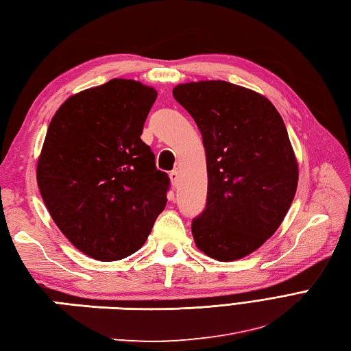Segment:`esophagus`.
I'll use <instances>...</instances> for the list:
<instances>
[{"label": "esophagus", "mask_w": 351, "mask_h": 351, "mask_svg": "<svg viewBox=\"0 0 351 351\" xmlns=\"http://www.w3.org/2000/svg\"><path fill=\"white\" fill-rule=\"evenodd\" d=\"M169 178H171V183H173V186H177V183H178V171L177 169L171 171Z\"/></svg>", "instance_id": "34e87169"}]
</instances>
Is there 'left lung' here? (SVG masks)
<instances>
[{
	"label": "left lung",
	"instance_id": "obj_1",
	"mask_svg": "<svg viewBox=\"0 0 351 351\" xmlns=\"http://www.w3.org/2000/svg\"><path fill=\"white\" fill-rule=\"evenodd\" d=\"M173 96L202 135L206 208L193 217L198 249L219 261L254 252L278 230L298 188V162L271 102L227 81L174 87Z\"/></svg>",
	"mask_w": 351,
	"mask_h": 351
}]
</instances>
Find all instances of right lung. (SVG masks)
Here are the masks:
<instances>
[{"label":"right lung","instance_id":"1","mask_svg":"<svg viewBox=\"0 0 351 351\" xmlns=\"http://www.w3.org/2000/svg\"><path fill=\"white\" fill-rule=\"evenodd\" d=\"M156 97L141 82L111 80L69 97L49 123L38 189L61 232L95 260L136 252L167 206L169 177L141 139Z\"/></svg>","mask_w":351,"mask_h":351}]
</instances>
